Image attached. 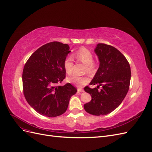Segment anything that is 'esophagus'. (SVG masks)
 Masks as SVG:
<instances>
[{"mask_svg":"<svg viewBox=\"0 0 152 152\" xmlns=\"http://www.w3.org/2000/svg\"><path fill=\"white\" fill-rule=\"evenodd\" d=\"M77 91L78 92H84V89H82V88H78Z\"/></svg>","mask_w":152,"mask_h":152,"instance_id":"1","label":"esophagus"}]
</instances>
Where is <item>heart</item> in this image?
Wrapping results in <instances>:
<instances>
[{"mask_svg":"<svg viewBox=\"0 0 152 152\" xmlns=\"http://www.w3.org/2000/svg\"><path fill=\"white\" fill-rule=\"evenodd\" d=\"M77 60L86 64L84 72H87L90 74H94L97 70L98 63L93 61L94 56L91 51L85 48H82L73 54ZM63 66L68 74H71L73 72V59L72 56H67L63 62ZM68 81L71 84L77 86H83L89 82V77L86 75L78 76L73 75L68 78Z\"/></svg>","mask_w":152,"mask_h":152,"instance_id":"obj_1","label":"heart"}]
</instances>
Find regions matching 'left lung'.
I'll list each match as a JSON object with an SVG mask.
<instances>
[{
    "mask_svg": "<svg viewBox=\"0 0 152 152\" xmlns=\"http://www.w3.org/2000/svg\"><path fill=\"white\" fill-rule=\"evenodd\" d=\"M94 52L99 66L90 82L97 87H86L91 101L84 105L86 111L94 115H105L115 110L125 98L129 89L131 72L129 63L118 49L112 45L98 44ZM99 86H102L100 91Z\"/></svg>",
    "mask_w": 152,
    "mask_h": 152,
    "instance_id": "1",
    "label": "left lung"
}]
</instances>
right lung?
I'll return each instance as SVG.
<instances>
[{
    "label": "right lung",
    "mask_w": 152,
    "mask_h": 152,
    "mask_svg": "<svg viewBox=\"0 0 152 152\" xmlns=\"http://www.w3.org/2000/svg\"><path fill=\"white\" fill-rule=\"evenodd\" d=\"M66 44L49 42L39 48L25 63L22 75L26 102L37 112L48 117L65 113L77 89L71 84L57 86L65 78L63 62L71 51Z\"/></svg>",
    "instance_id": "obj_1"
}]
</instances>
